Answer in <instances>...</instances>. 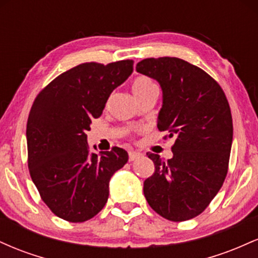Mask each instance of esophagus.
Segmentation results:
<instances>
[{"label": "esophagus", "instance_id": "1", "mask_svg": "<svg viewBox=\"0 0 258 258\" xmlns=\"http://www.w3.org/2000/svg\"><path fill=\"white\" fill-rule=\"evenodd\" d=\"M142 154L138 153V152H133V150H131V152H128V160L130 161H133V160H136L138 158V156H141Z\"/></svg>", "mask_w": 258, "mask_h": 258}]
</instances>
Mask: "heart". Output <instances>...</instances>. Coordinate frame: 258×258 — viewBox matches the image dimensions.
Returning <instances> with one entry per match:
<instances>
[{"instance_id": "1", "label": "heart", "mask_w": 258, "mask_h": 258, "mask_svg": "<svg viewBox=\"0 0 258 258\" xmlns=\"http://www.w3.org/2000/svg\"><path fill=\"white\" fill-rule=\"evenodd\" d=\"M132 92L135 94V97L137 99L142 98L143 96H146L147 93L152 92L154 90H158L156 86L149 78H146V76H138L132 81L131 85Z\"/></svg>"}]
</instances>
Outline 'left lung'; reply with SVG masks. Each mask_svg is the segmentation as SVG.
<instances>
[{
    "mask_svg": "<svg viewBox=\"0 0 258 258\" xmlns=\"http://www.w3.org/2000/svg\"><path fill=\"white\" fill-rule=\"evenodd\" d=\"M136 70L159 82V131L173 138V156L147 153L155 171L144 197L156 214L182 222L199 216L223 185L233 142L229 103L218 82L200 68L174 57L147 58Z\"/></svg>",
    "mask_w": 258,
    "mask_h": 258,
    "instance_id": "obj_1",
    "label": "left lung"
}]
</instances>
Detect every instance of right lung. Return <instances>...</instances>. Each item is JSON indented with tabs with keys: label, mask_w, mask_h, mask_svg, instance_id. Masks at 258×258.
<instances>
[{
	"label": "right lung",
	"mask_w": 258,
	"mask_h": 258,
	"mask_svg": "<svg viewBox=\"0 0 258 258\" xmlns=\"http://www.w3.org/2000/svg\"><path fill=\"white\" fill-rule=\"evenodd\" d=\"M133 72V60L82 63L57 76L34 100L26 123L28 166L43 203L80 223L104 207L109 180L128 160L126 150L90 154L86 132L106 100Z\"/></svg>",
	"instance_id": "1"
}]
</instances>
